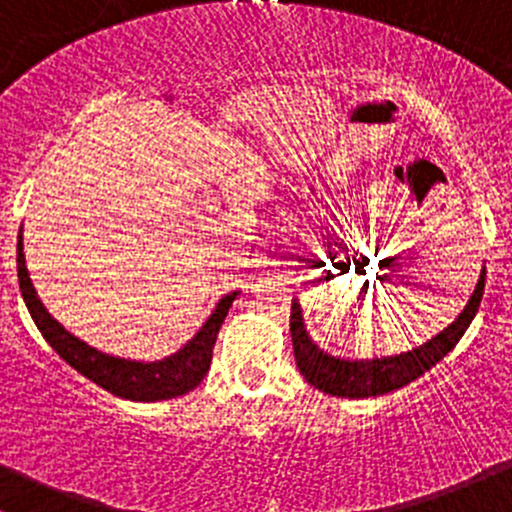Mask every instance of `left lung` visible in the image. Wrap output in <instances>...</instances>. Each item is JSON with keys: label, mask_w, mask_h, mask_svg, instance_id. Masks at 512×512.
<instances>
[{"label": "left lung", "mask_w": 512, "mask_h": 512, "mask_svg": "<svg viewBox=\"0 0 512 512\" xmlns=\"http://www.w3.org/2000/svg\"><path fill=\"white\" fill-rule=\"evenodd\" d=\"M483 288H486V271L478 278V286L473 291L471 300L458 315L456 323H451L444 333H439L434 340L426 345L416 347L412 352L404 355L384 357V360H362L350 362L340 360V357L325 355L318 350L308 333H305L303 315H300V305L293 303L291 308V337H293V352H295V365H298L300 374L313 384L315 389L333 397H347V399H365V397H379V394L394 392L399 387H407L416 377H421L426 370L444 360L446 355L456 347L461 335L471 325L473 315H476L478 305H481Z\"/></svg>", "instance_id": "left-lung-1"}]
</instances>
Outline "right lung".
Returning a JSON list of instances; mask_svg holds the SVG:
<instances>
[{
	"instance_id": "obj_1",
	"label": "right lung",
	"mask_w": 512,
	"mask_h": 512,
	"mask_svg": "<svg viewBox=\"0 0 512 512\" xmlns=\"http://www.w3.org/2000/svg\"><path fill=\"white\" fill-rule=\"evenodd\" d=\"M17 271H19V288L24 295V303L29 308L31 318H34L36 328L46 337L51 347L73 367L96 382L98 387L108 389L110 394L123 399H133V402H160V399L182 397V394L192 392L204 377H207L209 365H212L214 342H217L219 328L224 318L229 315L231 303H234L236 293L221 298L212 318L202 325L197 337L182 347L177 355L167 357L162 362H133V360H118V357L103 355V352L93 350L91 345L73 337L68 330H63L49 313H46L44 303L36 298L34 286L29 281V271L24 263V244H17Z\"/></svg>"
}]
</instances>
